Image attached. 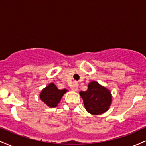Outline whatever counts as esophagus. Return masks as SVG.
I'll return each mask as SVG.
<instances>
[{"label":"esophagus","mask_w":146,"mask_h":146,"mask_svg":"<svg viewBox=\"0 0 146 146\" xmlns=\"http://www.w3.org/2000/svg\"><path fill=\"white\" fill-rule=\"evenodd\" d=\"M71 88L73 91H77V90H78V84L77 82H74L73 84L71 85Z\"/></svg>","instance_id":"esophagus-1"}]
</instances>
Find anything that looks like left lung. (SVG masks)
Returning a JSON list of instances; mask_svg holds the SVG:
<instances>
[{
    "instance_id": "8db88e82",
    "label": "left lung",
    "mask_w": 146,
    "mask_h": 146,
    "mask_svg": "<svg viewBox=\"0 0 146 146\" xmlns=\"http://www.w3.org/2000/svg\"><path fill=\"white\" fill-rule=\"evenodd\" d=\"M85 109L90 114L98 115L109 109L112 102L111 93L98 82H90L86 91H80Z\"/></svg>"
}]
</instances>
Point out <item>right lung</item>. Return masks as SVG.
Listing matches in <instances>:
<instances>
[{
	"instance_id": "1",
	"label": "right lung",
	"mask_w": 146,
	"mask_h": 146,
	"mask_svg": "<svg viewBox=\"0 0 146 146\" xmlns=\"http://www.w3.org/2000/svg\"><path fill=\"white\" fill-rule=\"evenodd\" d=\"M66 91L67 90L65 88L62 90L58 89L54 84L51 83L42 90L40 98L48 106L54 108L60 103L64 94Z\"/></svg>"
}]
</instances>
